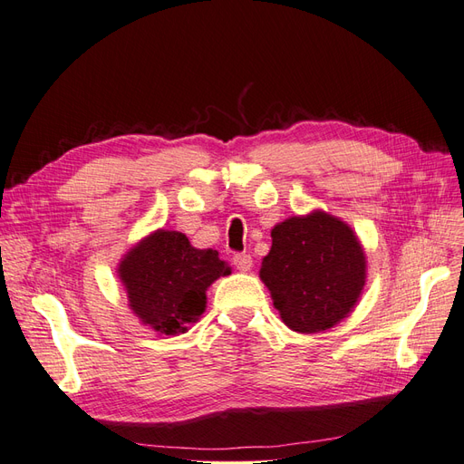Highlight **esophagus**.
Returning a JSON list of instances; mask_svg holds the SVG:
<instances>
[{"mask_svg": "<svg viewBox=\"0 0 464 464\" xmlns=\"http://www.w3.org/2000/svg\"><path fill=\"white\" fill-rule=\"evenodd\" d=\"M232 261H234L236 269L242 271V273H247L251 266H254V259H251V256H247V254H236L232 257Z\"/></svg>", "mask_w": 464, "mask_h": 464, "instance_id": "obj_1", "label": "esophagus"}]
</instances>
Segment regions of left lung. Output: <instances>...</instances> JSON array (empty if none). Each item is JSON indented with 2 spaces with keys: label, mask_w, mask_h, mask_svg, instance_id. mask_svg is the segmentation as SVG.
<instances>
[{
  "label": "left lung",
  "mask_w": 464,
  "mask_h": 464,
  "mask_svg": "<svg viewBox=\"0 0 464 464\" xmlns=\"http://www.w3.org/2000/svg\"><path fill=\"white\" fill-rule=\"evenodd\" d=\"M271 237L259 276L285 325L319 333L348 317L366 285V254L353 228L314 210L278 222Z\"/></svg>",
  "instance_id": "1"
}]
</instances>
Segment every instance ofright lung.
I'll return each mask as SVG.
<instances>
[{"mask_svg":"<svg viewBox=\"0 0 464 464\" xmlns=\"http://www.w3.org/2000/svg\"><path fill=\"white\" fill-rule=\"evenodd\" d=\"M130 307L160 334L186 333L207 307V288L230 266L215 249H198L186 234L157 230L131 247L118 266Z\"/></svg>","mask_w":464,"mask_h":464,"instance_id":"right-lung-1","label":"right lung"}]
</instances>
